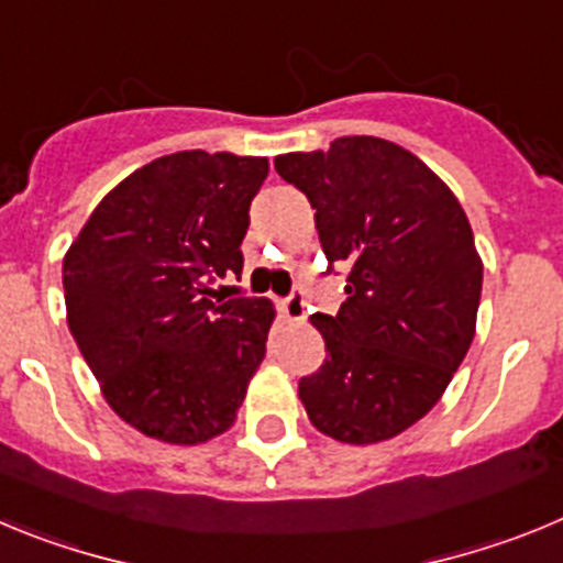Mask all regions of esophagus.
<instances>
[{"instance_id":"34e87169","label":"esophagus","mask_w":563,"mask_h":563,"mask_svg":"<svg viewBox=\"0 0 563 563\" xmlns=\"http://www.w3.org/2000/svg\"><path fill=\"white\" fill-rule=\"evenodd\" d=\"M280 311L286 313V319H291V322H302V319H306V294H302L300 288H294L286 300L280 302Z\"/></svg>"}]
</instances>
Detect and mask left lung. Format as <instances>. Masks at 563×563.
I'll list each match as a JSON object with an SVG mask.
<instances>
[{
	"label": "left lung",
	"instance_id": "obj_1",
	"mask_svg": "<svg viewBox=\"0 0 563 563\" xmlns=\"http://www.w3.org/2000/svg\"><path fill=\"white\" fill-rule=\"evenodd\" d=\"M275 168L317 210L328 275L342 272L347 294L311 317L328 358L300 378L308 418L342 443L395 438L440 401L474 339L483 261L468 219L418 156L378 136Z\"/></svg>",
	"mask_w": 563,
	"mask_h": 563
}]
</instances>
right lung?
Returning <instances> with one entry per match:
<instances>
[{"label":"right lung","instance_id":"obj_1","mask_svg":"<svg viewBox=\"0 0 563 563\" xmlns=\"http://www.w3.org/2000/svg\"><path fill=\"white\" fill-rule=\"evenodd\" d=\"M266 174V156H159L95 207L64 257L80 356L109 407L148 438L194 445L227 432L266 356L272 302L212 288L244 272Z\"/></svg>","mask_w":563,"mask_h":563}]
</instances>
